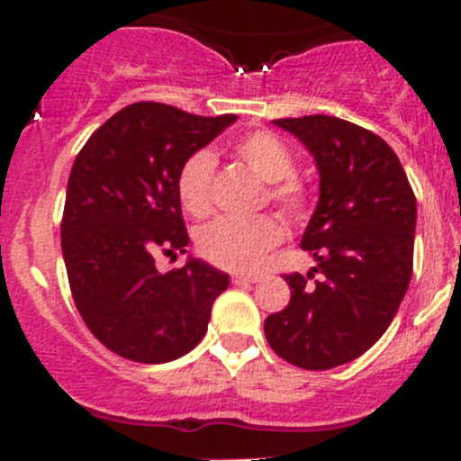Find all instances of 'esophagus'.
Wrapping results in <instances>:
<instances>
[{
    "mask_svg": "<svg viewBox=\"0 0 461 461\" xmlns=\"http://www.w3.org/2000/svg\"><path fill=\"white\" fill-rule=\"evenodd\" d=\"M260 276L258 274H234L231 276V283L234 285H249V283H258Z\"/></svg>",
    "mask_w": 461,
    "mask_h": 461,
    "instance_id": "esophagus-1",
    "label": "esophagus"
}]
</instances>
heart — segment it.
I'll return each instance as SVG.
<instances>
[{
	"label": "heart",
	"instance_id": "b5f03b06",
	"mask_svg": "<svg viewBox=\"0 0 461 461\" xmlns=\"http://www.w3.org/2000/svg\"><path fill=\"white\" fill-rule=\"evenodd\" d=\"M234 156L267 183L269 203L292 221H301L310 209V189L296 178L294 153L278 136L269 131H249L234 144ZM213 171L216 160L209 151H194L180 165L176 192L185 212L194 218H207L213 212ZM285 239V227L272 213L252 221L212 222L198 234V252L207 263L230 272H252Z\"/></svg>",
	"mask_w": 461,
	"mask_h": 461
}]
</instances>
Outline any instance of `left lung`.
<instances>
[{"mask_svg":"<svg viewBox=\"0 0 461 461\" xmlns=\"http://www.w3.org/2000/svg\"><path fill=\"white\" fill-rule=\"evenodd\" d=\"M274 124L317 160L319 204L301 248L319 265L308 276L283 274L290 303L265 319V337L287 364L330 370L370 350L393 323L412 276L417 201L397 153L368 129L332 115Z\"/></svg>","mask_w":461,"mask_h":461,"instance_id":"left-lung-1","label":"left lung"}]
</instances>
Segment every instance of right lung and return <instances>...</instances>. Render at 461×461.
Segmentation results:
<instances>
[{
	"label": "right lung",
	"mask_w": 461,
	"mask_h": 461,
	"mask_svg": "<svg viewBox=\"0 0 461 461\" xmlns=\"http://www.w3.org/2000/svg\"><path fill=\"white\" fill-rule=\"evenodd\" d=\"M234 120L133 102L73 162L59 225L68 285L93 337L124 359L165 364L187 355L230 285L225 272L196 258L160 274L156 257L189 245L176 192L180 165Z\"/></svg>",
	"instance_id": "right-lung-1"
}]
</instances>
